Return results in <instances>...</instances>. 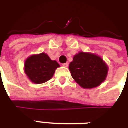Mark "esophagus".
Listing matches in <instances>:
<instances>
[{
	"mask_svg": "<svg viewBox=\"0 0 128 128\" xmlns=\"http://www.w3.org/2000/svg\"><path fill=\"white\" fill-rule=\"evenodd\" d=\"M62 66H64V67H68V63H64V64H62Z\"/></svg>",
	"mask_w": 128,
	"mask_h": 128,
	"instance_id": "1",
	"label": "esophagus"
}]
</instances>
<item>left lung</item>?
Wrapping results in <instances>:
<instances>
[{"instance_id": "1", "label": "left lung", "mask_w": 128, "mask_h": 128, "mask_svg": "<svg viewBox=\"0 0 128 128\" xmlns=\"http://www.w3.org/2000/svg\"><path fill=\"white\" fill-rule=\"evenodd\" d=\"M69 70L72 78L81 87L92 88L105 80L108 68L100 57L82 52L74 56Z\"/></svg>"}]
</instances>
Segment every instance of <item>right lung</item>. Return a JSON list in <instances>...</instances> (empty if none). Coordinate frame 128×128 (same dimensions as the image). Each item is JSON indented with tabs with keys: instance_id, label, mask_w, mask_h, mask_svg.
<instances>
[{
	"instance_id": "add662e5",
	"label": "right lung",
	"mask_w": 128,
	"mask_h": 128,
	"mask_svg": "<svg viewBox=\"0 0 128 128\" xmlns=\"http://www.w3.org/2000/svg\"><path fill=\"white\" fill-rule=\"evenodd\" d=\"M59 66L56 61L51 60L46 54L41 53L27 58L24 71L32 82L39 84L50 80L55 70Z\"/></svg>"
}]
</instances>
